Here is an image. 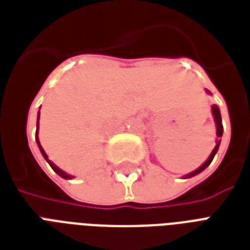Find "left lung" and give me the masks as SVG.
Listing matches in <instances>:
<instances>
[{
    "label": "left lung",
    "instance_id": "8db88e82",
    "mask_svg": "<svg viewBox=\"0 0 250 250\" xmlns=\"http://www.w3.org/2000/svg\"><path fill=\"white\" fill-rule=\"evenodd\" d=\"M211 109H213L214 119H215V123H217V136H218V137H222V133H223V125H222L221 111H219V109H218V106H217V105H213V106H211ZM219 144H221V140H218L217 145H215V148L213 149V152H211V154H210V157H209V158H208V161H206L205 164L202 165V166L198 167L197 170H194L193 172H190V174L187 175L186 178H192V176H194V175L200 174L201 171L205 170L206 167H208L210 164H211V161H213L214 156H215V153L218 152V148H219Z\"/></svg>",
    "mask_w": 250,
    "mask_h": 250
}]
</instances>
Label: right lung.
Masks as SVG:
<instances>
[{
  "label": "right lung",
  "instance_id": "add662e5",
  "mask_svg": "<svg viewBox=\"0 0 250 250\" xmlns=\"http://www.w3.org/2000/svg\"><path fill=\"white\" fill-rule=\"evenodd\" d=\"M39 118H40V111H39ZM39 118H37V129H36V141H37V145H39V148H40V152H41V154H42V156H44V158L46 161H48V164L50 165V167H52L53 170L56 171L57 174L60 175L61 178H63V179H71L72 176H70V175L68 174H66V172H63V171L62 170H60V168H58V167L56 166V165L53 164L52 161L49 160L48 158V156H46V153L44 152V149H42V146H41L40 145V141H39V137H37V131H39Z\"/></svg>",
  "mask_w": 250,
  "mask_h": 250
}]
</instances>
